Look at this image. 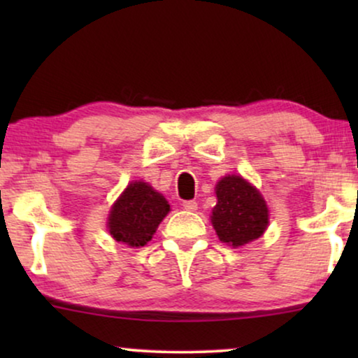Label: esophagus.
<instances>
[{
	"instance_id": "1",
	"label": "esophagus",
	"mask_w": 358,
	"mask_h": 358,
	"mask_svg": "<svg viewBox=\"0 0 358 358\" xmlns=\"http://www.w3.org/2000/svg\"><path fill=\"white\" fill-rule=\"evenodd\" d=\"M182 208L187 210V212H195L197 210V202L195 200H184Z\"/></svg>"
}]
</instances>
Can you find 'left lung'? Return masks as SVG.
<instances>
[{
  "label": "left lung",
  "instance_id": "obj_1",
  "mask_svg": "<svg viewBox=\"0 0 358 358\" xmlns=\"http://www.w3.org/2000/svg\"><path fill=\"white\" fill-rule=\"evenodd\" d=\"M217 199L212 224L220 241L243 246L266 231L268 210L256 187L239 176H227L217 184Z\"/></svg>",
  "mask_w": 358,
  "mask_h": 358
}]
</instances>
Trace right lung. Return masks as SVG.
<instances>
[{
    "mask_svg": "<svg viewBox=\"0 0 358 358\" xmlns=\"http://www.w3.org/2000/svg\"><path fill=\"white\" fill-rule=\"evenodd\" d=\"M168 212L169 203L151 185L131 182L110 210L109 233L131 248L145 246Z\"/></svg>",
    "mask_w": 358,
    "mask_h": 358,
    "instance_id": "add662e5",
    "label": "right lung"
}]
</instances>
